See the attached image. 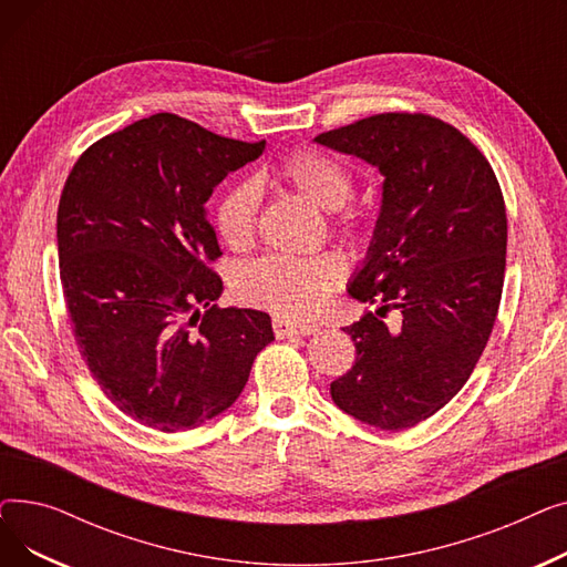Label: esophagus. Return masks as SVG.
<instances>
[{
    "instance_id": "esophagus-1",
    "label": "esophagus",
    "mask_w": 567,
    "mask_h": 567,
    "mask_svg": "<svg viewBox=\"0 0 567 567\" xmlns=\"http://www.w3.org/2000/svg\"><path fill=\"white\" fill-rule=\"evenodd\" d=\"M274 331H276V338L312 336V333L319 331V326H315V323H296V321H289L287 317H276L274 319Z\"/></svg>"
}]
</instances>
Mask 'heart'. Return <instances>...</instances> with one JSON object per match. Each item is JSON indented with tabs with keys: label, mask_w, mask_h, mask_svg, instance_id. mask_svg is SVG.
Wrapping results in <instances>:
<instances>
[{
	"label": "heart",
	"mask_w": 567,
	"mask_h": 567,
	"mask_svg": "<svg viewBox=\"0 0 567 567\" xmlns=\"http://www.w3.org/2000/svg\"><path fill=\"white\" fill-rule=\"evenodd\" d=\"M282 182L321 212H333L340 227H353L355 216L342 212L351 197L353 178L336 158L312 148L291 154L280 165ZM259 186L234 184L218 206V231L231 250H246L255 241L259 218ZM344 278V261L333 252L312 257H264L248 264L236 278L238 299L291 319L317 315L329 293Z\"/></svg>",
	"instance_id": "obj_1"
}]
</instances>
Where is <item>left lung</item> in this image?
Returning <instances> with one entry per match:
<instances>
[{
	"label": "left lung",
	"instance_id": "left-lung-1",
	"mask_svg": "<svg viewBox=\"0 0 567 567\" xmlns=\"http://www.w3.org/2000/svg\"><path fill=\"white\" fill-rule=\"evenodd\" d=\"M315 142L383 176L372 241L349 280L353 299L379 308L344 329L355 363L331 398L361 423L413 427L462 391L494 329L508 244L498 182L468 137L427 114H374ZM391 309L393 327L382 321Z\"/></svg>",
	"mask_w": 567,
	"mask_h": 567
}]
</instances>
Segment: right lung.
I'll return each mask as SVG.
<instances>
[{"label": "right lung", "instance_id": "obj_1", "mask_svg": "<svg viewBox=\"0 0 567 567\" xmlns=\"http://www.w3.org/2000/svg\"><path fill=\"white\" fill-rule=\"evenodd\" d=\"M264 148L161 112L89 146L66 178L56 250L73 333L101 391L144 427L216 419L276 340L266 312L212 306L223 280L208 268L223 252L206 202Z\"/></svg>", "mask_w": 567, "mask_h": 567}]
</instances>
